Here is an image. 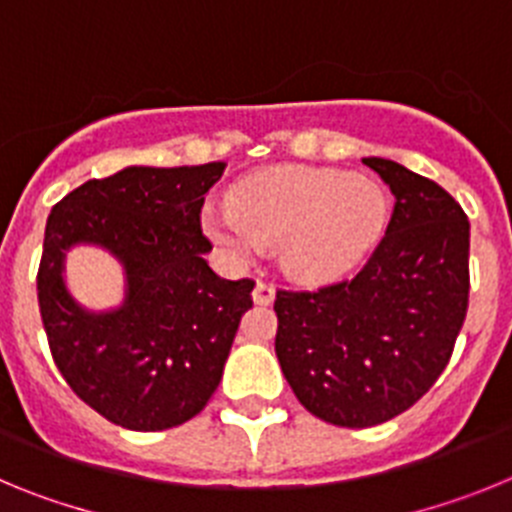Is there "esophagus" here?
<instances>
[{
	"label": "esophagus",
	"instance_id": "34e87169",
	"mask_svg": "<svg viewBox=\"0 0 512 512\" xmlns=\"http://www.w3.org/2000/svg\"><path fill=\"white\" fill-rule=\"evenodd\" d=\"M253 302L256 305H271L274 302V287H271L269 282H256V287H253Z\"/></svg>",
	"mask_w": 512,
	"mask_h": 512
}]
</instances>
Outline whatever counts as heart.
Wrapping results in <instances>:
<instances>
[{
	"mask_svg": "<svg viewBox=\"0 0 512 512\" xmlns=\"http://www.w3.org/2000/svg\"><path fill=\"white\" fill-rule=\"evenodd\" d=\"M235 259L282 246V266L300 282H336L359 269L387 225V194L374 179L338 169H271L230 194V215L205 217Z\"/></svg>",
	"mask_w": 512,
	"mask_h": 512,
	"instance_id": "1",
	"label": "heart"
}]
</instances>
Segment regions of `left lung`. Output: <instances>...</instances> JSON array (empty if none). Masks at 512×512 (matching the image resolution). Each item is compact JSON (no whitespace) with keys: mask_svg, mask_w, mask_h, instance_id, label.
<instances>
[{"mask_svg":"<svg viewBox=\"0 0 512 512\" xmlns=\"http://www.w3.org/2000/svg\"><path fill=\"white\" fill-rule=\"evenodd\" d=\"M395 194L387 233L356 277L279 289L277 359L315 418L366 428L413 408L441 377L469 305V220L436 182L364 158Z\"/></svg>","mask_w":512,"mask_h":512,"instance_id":"obj_1","label":"left lung"}]
</instances>
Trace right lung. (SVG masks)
<instances>
[{
    "label": "right lung",
    "mask_w": 512,
    "mask_h": 512,
    "mask_svg": "<svg viewBox=\"0 0 512 512\" xmlns=\"http://www.w3.org/2000/svg\"><path fill=\"white\" fill-rule=\"evenodd\" d=\"M223 161L128 166L89 179L45 223L38 302L58 372L89 408L128 431H166L200 413L223 379L251 279L217 277L202 235L205 194ZM110 250L126 271V300L92 313L62 282L65 251Z\"/></svg>",
    "instance_id": "add662e5"
}]
</instances>
